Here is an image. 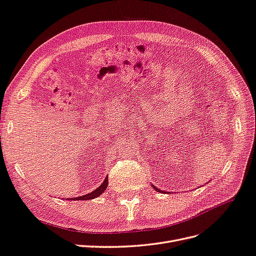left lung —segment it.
I'll use <instances>...</instances> for the list:
<instances>
[{
	"label": "left lung",
	"instance_id": "1",
	"mask_svg": "<svg viewBox=\"0 0 256 256\" xmlns=\"http://www.w3.org/2000/svg\"><path fill=\"white\" fill-rule=\"evenodd\" d=\"M153 186V188H156V191H158V192H160V190H158V188H156V186Z\"/></svg>",
	"mask_w": 256,
	"mask_h": 256
}]
</instances>
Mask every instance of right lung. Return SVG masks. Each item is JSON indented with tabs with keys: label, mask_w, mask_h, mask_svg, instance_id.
I'll list each match as a JSON object with an SVG mask.
<instances>
[{
	"label": "right lung",
	"mask_w": 256,
	"mask_h": 256,
	"mask_svg": "<svg viewBox=\"0 0 256 256\" xmlns=\"http://www.w3.org/2000/svg\"><path fill=\"white\" fill-rule=\"evenodd\" d=\"M107 186H108V177L105 178L104 182L98 188L94 190L93 192L89 193V194H86L84 196H79V197H75V198H72L74 200H93L96 198V197L100 196L102 193H103L105 190L107 188Z\"/></svg>",
	"instance_id": "1"
}]
</instances>
